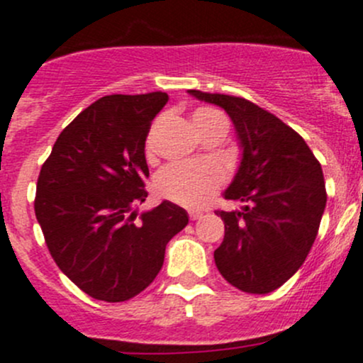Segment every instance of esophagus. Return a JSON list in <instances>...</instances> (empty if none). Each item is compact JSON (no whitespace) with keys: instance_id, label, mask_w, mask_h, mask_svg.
I'll list each match as a JSON object with an SVG mask.
<instances>
[{"instance_id":"34e87169","label":"esophagus","mask_w":363,"mask_h":363,"mask_svg":"<svg viewBox=\"0 0 363 363\" xmlns=\"http://www.w3.org/2000/svg\"><path fill=\"white\" fill-rule=\"evenodd\" d=\"M203 216V212L200 211V208H191V211H189V218L193 219V221H195V219H200Z\"/></svg>"}]
</instances>
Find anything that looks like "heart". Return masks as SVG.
I'll return each mask as SVG.
<instances>
[{
	"mask_svg": "<svg viewBox=\"0 0 363 363\" xmlns=\"http://www.w3.org/2000/svg\"><path fill=\"white\" fill-rule=\"evenodd\" d=\"M218 112L211 108H200L193 113V123L203 131L212 121L219 119ZM147 155L152 152L151 138L145 145ZM225 181V174L221 168L211 161H202V163H175L164 168L156 179V191L161 199H167L170 202L186 207H196L207 199L208 195L216 191Z\"/></svg>",
	"mask_w": 363,
	"mask_h": 363,
	"instance_id": "heart-1",
	"label": "heart"
}]
</instances>
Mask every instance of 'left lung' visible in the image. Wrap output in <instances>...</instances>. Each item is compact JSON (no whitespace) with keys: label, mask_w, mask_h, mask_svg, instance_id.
Instances as JSON below:
<instances>
[{"label":"left lung","mask_w":363,"mask_h":363,"mask_svg":"<svg viewBox=\"0 0 363 363\" xmlns=\"http://www.w3.org/2000/svg\"><path fill=\"white\" fill-rule=\"evenodd\" d=\"M230 116L242 151L225 189L239 211H218L225 239L214 251L221 276L246 294H270L302 267L327 205L323 170L302 137L244 98L189 89Z\"/></svg>","instance_id":"obj_1"}]
</instances>
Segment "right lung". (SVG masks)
<instances>
[{
	"label": "right lung",
	"mask_w": 363,
	"mask_h": 363,
	"mask_svg": "<svg viewBox=\"0 0 363 363\" xmlns=\"http://www.w3.org/2000/svg\"><path fill=\"white\" fill-rule=\"evenodd\" d=\"M167 93L111 94L61 131L36 182L35 214L61 272L84 294L124 302L144 291L163 267L168 240L188 212L147 199L145 138Z\"/></svg>",
	"instance_id": "1"
}]
</instances>
